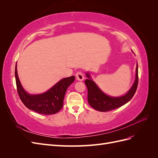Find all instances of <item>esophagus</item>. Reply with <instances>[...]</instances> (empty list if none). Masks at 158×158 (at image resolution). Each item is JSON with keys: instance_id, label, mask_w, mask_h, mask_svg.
<instances>
[{"instance_id": "1", "label": "esophagus", "mask_w": 158, "mask_h": 158, "mask_svg": "<svg viewBox=\"0 0 158 158\" xmlns=\"http://www.w3.org/2000/svg\"><path fill=\"white\" fill-rule=\"evenodd\" d=\"M76 80H78V81H82L84 79V75L81 72H78V73H76Z\"/></svg>"}]
</instances>
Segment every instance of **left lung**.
<instances>
[{"mask_svg":"<svg viewBox=\"0 0 158 158\" xmlns=\"http://www.w3.org/2000/svg\"><path fill=\"white\" fill-rule=\"evenodd\" d=\"M86 76L88 79L85 80V84L86 85L88 88V101L89 106L99 111H109L126 104L135 95L138 83V64L136 69L135 82L127 94L120 97L109 96L102 92L98 85L94 82L88 73H86Z\"/></svg>","mask_w":158,"mask_h":158,"instance_id":"left-lung-1","label":"left lung"}]
</instances>
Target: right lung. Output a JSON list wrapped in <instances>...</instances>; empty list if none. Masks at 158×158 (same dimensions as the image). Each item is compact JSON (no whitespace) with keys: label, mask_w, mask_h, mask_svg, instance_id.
Segmentation results:
<instances>
[{"label":"right lung","mask_w":158,"mask_h":158,"mask_svg":"<svg viewBox=\"0 0 158 158\" xmlns=\"http://www.w3.org/2000/svg\"><path fill=\"white\" fill-rule=\"evenodd\" d=\"M15 78L18 94L22 103L29 109L43 114H55L60 111L63 106L66 89L75 80L74 76L65 78L44 93L29 94L23 89L19 80L16 64Z\"/></svg>","instance_id":"1"}]
</instances>
